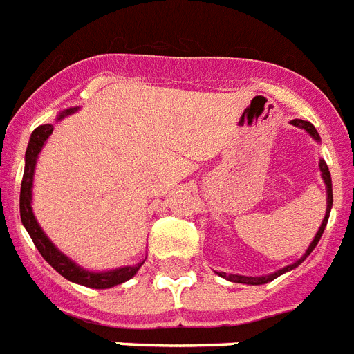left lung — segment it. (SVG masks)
Returning <instances> with one entry per match:
<instances>
[{"instance_id":"8db88e82","label":"left lung","mask_w":354,"mask_h":354,"mask_svg":"<svg viewBox=\"0 0 354 354\" xmlns=\"http://www.w3.org/2000/svg\"><path fill=\"white\" fill-rule=\"evenodd\" d=\"M292 125H297V127L304 129V131H307L309 134H311L315 140H320V136H318L317 129H315V125L309 122H304V120H292ZM320 172H322V178H324V182H326V187H327V209H326V218H324V222H322L320 229H318L317 236H315V240L311 242V245L307 247L306 254L300 258L298 261H295V263H291V266L283 267V269H280V271L272 272V274H267V277H242V274H227V272H218L220 277L225 278V280L229 281H234V283H247V286H261V283H267V281H272L274 278H278L280 274H283V272L291 271V269H295V267H298L301 263V261L306 260L309 254L313 252V249L317 247V243L320 242L322 234H324V229H326L327 225V220H329V212H331V207H333V183H331V172H329V167H327V163L324 162V160H320Z\"/></svg>"}]
</instances>
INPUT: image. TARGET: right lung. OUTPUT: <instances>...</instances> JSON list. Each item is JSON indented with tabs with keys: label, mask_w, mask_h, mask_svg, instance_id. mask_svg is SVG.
<instances>
[{
	"label": "right lung",
	"mask_w": 354,
	"mask_h": 354,
	"mask_svg": "<svg viewBox=\"0 0 354 354\" xmlns=\"http://www.w3.org/2000/svg\"><path fill=\"white\" fill-rule=\"evenodd\" d=\"M76 109H67V111L59 112L57 120H63L68 114L76 112ZM53 125H39L34 129L30 134V142H28L27 152H25V172H23V182H21V192H19V214H21V223L25 225L27 232L32 238L34 245L37 247V251L50 266L56 269L63 278L80 283V286L93 287V289H109V287L120 286L123 281L131 280L138 272V269L143 266V261L136 263V266H127L114 269V271H105V272H93L83 269V267L76 266L68 257H65L56 245L47 238V234L43 232L39 223L36 222V216L32 212V180H34V169H36V160L37 154L41 152L43 145L47 142V138L53 134Z\"/></svg>",
	"instance_id": "add662e5"
}]
</instances>
